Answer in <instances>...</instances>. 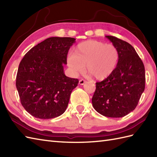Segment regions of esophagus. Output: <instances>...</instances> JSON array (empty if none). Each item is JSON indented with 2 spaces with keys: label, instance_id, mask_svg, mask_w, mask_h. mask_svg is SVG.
<instances>
[{
  "label": "esophagus",
  "instance_id": "obj_1",
  "mask_svg": "<svg viewBox=\"0 0 157 157\" xmlns=\"http://www.w3.org/2000/svg\"><path fill=\"white\" fill-rule=\"evenodd\" d=\"M86 82L84 80V79H80V80L79 81V85H84V84H86Z\"/></svg>",
  "mask_w": 157,
  "mask_h": 157
}]
</instances>
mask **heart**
Here are the masks:
<instances>
[{
  "instance_id": "obj_1",
  "label": "heart",
  "mask_w": 157,
  "mask_h": 157,
  "mask_svg": "<svg viewBox=\"0 0 157 157\" xmlns=\"http://www.w3.org/2000/svg\"><path fill=\"white\" fill-rule=\"evenodd\" d=\"M120 60V52L113 44L98 40H87L76 46L73 54L67 56V64L74 75L86 70L96 80L112 75Z\"/></svg>"
}]
</instances>
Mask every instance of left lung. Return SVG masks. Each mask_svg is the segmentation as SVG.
Here are the masks:
<instances>
[{
	"instance_id": "8db88e82",
	"label": "left lung",
	"mask_w": 157,
	"mask_h": 157,
	"mask_svg": "<svg viewBox=\"0 0 157 157\" xmlns=\"http://www.w3.org/2000/svg\"><path fill=\"white\" fill-rule=\"evenodd\" d=\"M105 37L119 49L120 60L112 75L96 84L92 102L93 107L102 115L122 117L138 105L145 88V69L131 44L115 36Z\"/></svg>"
}]
</instances>
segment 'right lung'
<instances>
[{"instance_id": "add662e5", "label": "right lung", "mask_w": 157, "mask_h": 157, "mask_svg": "<svg viewBox=\"0 0 157 157\" xmlns=\"http://www.w3.org/2000/svg\"><path fill=\"white\" fill-rule=\"evenodd\" d=\"M73 38L51 37L34 46L20 62L16 87L22 106L36 118L61 115L67 107L78 79L65 75L67 55Z\"/></svg>"}]
</instances>
